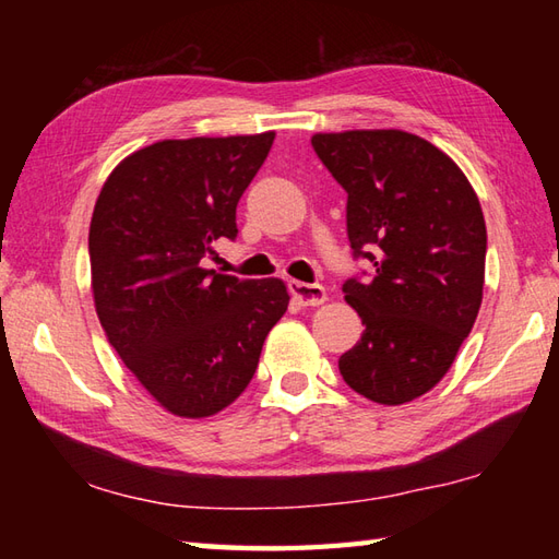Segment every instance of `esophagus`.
<instances>
[{"label": "esophagus", "mask_w": 559, "mask_h": 559, "mask_svg": "<svg viewBox=\"0 0 559 559\" xmlns=\"http://www.w3.org/2000/svg\"><path fill=\"white\" fill-rule=\"evenodd\" d=\"M288 290L302 307H317L326 302V290L322 286H310L302 281H288Z\"/></svg>", "instance_id": "obj_1"}]
</instances>
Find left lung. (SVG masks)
Returning <instances> with one entry per match:
<instances>
[{
	"label": "left lung",
	"mask_w": 559,
	"mask_h": 559,
	"mask_svg": "<svg viewBox=\"0 0 559 559\" xmlns=\"http://www.w3.org/2000/svg\"><path fill=\"white\" fill-rule=\"evenodd\" d=\"M314 153L346 189L355 257L372 278L343 283L365 331L341 355L346 384L384 406L442 379L483 302L488 230L466 175L444 151L401 129L314 134Z\"/></svg>",
	"instance_id": "left-lung-1"
}]
</instances>
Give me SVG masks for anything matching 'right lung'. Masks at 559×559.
Instances as JSON below:
<instances>
[{
	"label": "right lung",
	"instance_id": "1",
	"mask_svg": "<svg viewBox=\"0 0 559 559\" xmlns=\"http://www.w3.org/2000/svg\"><path fill=\"white\" fill-rule=\"evenodd\" d=\"M273 132L165 139L105 180L88 230L93 302L110 346L141 386L180 418H209L242 394L286 314L278 278L204 269L266 160Z\"/></svg>",
	"mask_w": 559,
	"mask_h": 559
}]
</instances>
